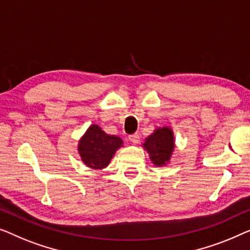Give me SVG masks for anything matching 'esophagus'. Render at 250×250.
<instances>
[{
    "instance_id": "obj_1",
    "label": "esophagus",
    "mask_w": 250,
    "mask_h": 250,
    "mask_svg": "<svg viewBox=\"0 0 250 250\" xmlns=\"http://www.w3.org/2000/svg\"><path fill=\"white\" fill-rule=\"evenodd\" d=\"M129 140L133 144H138L139 143V135H138V133H133V135H130Z\"/></svg>"
}]
</instances>
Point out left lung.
I'll return each mask as SVG.
<instances>
[{"label": "left lung", "instance_id": "obj_1", "mask_svg": "<svg viewBox=\"0 0 250 250\" xmlns=\"http://www.w3.org/2000/svg\"><path fill=\"white\" fill-rule=\"evenodd\" d=\"M144 147H145L147 152H148L150 160L155 165H165L170 160L172 150L174 147V140H173V133H172L171 129L164 128L155 130L153 135H150L146 142L144 143Z\"/></svg>", "mask_w": 250, "mask_h": 250}]
</instances>
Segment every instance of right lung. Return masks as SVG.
Here are the masks:
<instances>
[{
    "label": "right lung",
    "mask_w": 250,
    "mask_h": 250,
    "mask_svg": "<svg viewBox=\"0 0 250 250\" xmlns=\"http://www.w3.org/2000/svg\"><path fill=\"white\" fill-rule=\"evenodd\" d=\"M122 146V139L106 135L101 126L93 125L79 142L78 150L83 163L93 168L107 167L115 150Z\"/></svg>",
    "instance_id": "1"
}]
</instances>
